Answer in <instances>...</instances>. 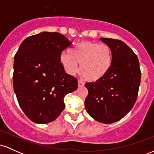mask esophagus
Masks as SVG:
<instances>
[{
	"mask_svg": "<svg viewBox=\"0 0 154 154\" xmlns=\"http://www.w3.org/2000/svg\"><path fill=\"white\" fill-rule=\"evenodd\" d=\"M77 83H78V87H79V88H82V87H83V86L85 85L84 82H83L82 81L78 80V82H77Z\"/></svg>",
	"mask_w": 154,
	"mask_h": 154,
	"instance_id": "obj_1",
	"label": "esophagus"
}]
</instances>
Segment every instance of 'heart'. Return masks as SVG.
Listing matches in <instances>:
<instances>
[{
  "mask_svg": "<svg viewBox=\"0 0 154 154\" xmlns=\"http://www.w3.org/2000/svg\"><path fill=\"white\" fill-rule=\"evenodd\" d=\"M60 63L68 75H74L79 70L90 82H98L110 71L113 63L111 48L106 44L91 41L81 42L69 52L60 56Z\"/></svg>",
  "mask_w": 154,
  "mask_h": 154,
  "instance_id": "b5f03b06",
  "label": "heart"
}]
</instances>
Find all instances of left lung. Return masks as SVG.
<instances>
[{
  "label": "left lung",
  "mask_w": 154,
  "mask_h": 154,
  "mask_svg": "<svg viewBox=\"0 0 154 154\" xmlns=\"http://www.w3.org/2000/svg\"><path fill=\"white\" fill-rule=\"evenodd\" d=\"M100 40L111 48L113 63L101 80L86 83L88 95L85 106L93 119L100 123L111 124L122 119L133 107L141 72L137 56L126 43L115 39Z\"/></svg>",
  "instance_id": "8db88e82"
}]
</instances>
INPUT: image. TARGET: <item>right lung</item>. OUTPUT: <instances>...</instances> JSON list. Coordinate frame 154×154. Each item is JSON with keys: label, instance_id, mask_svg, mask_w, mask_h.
Wrapping results in <instances>:
<instances>
[{"label": "right lung", "instance_id": "add662e5", "mask_svg": "<svg viewBox=\"0 0 154 154\" xmlns=\"http://www.w3.org/2000/svg\"><path fill=\"white\" fill-rule=\"evenodd\" d=\"M71 44L59 32H43L26 38L15 55L14 91L33 122L54 121L64 109V97L77 90V79L60 63L61 52Z\"/></svg>", "mask_w": 154, "mask_h": 154}]
</instances>
